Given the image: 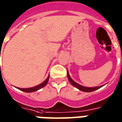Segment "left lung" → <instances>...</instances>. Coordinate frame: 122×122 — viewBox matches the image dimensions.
Masks as SVG:
<instances>
[{
    "instance_id": "obj_1",
    "label": "left lung",
    "mask_w": 122,
    "mask_h": 122,
    "mask_svg": "<svg viewBox=\"0 0 122 122\" xmlns=\"http://www.w3.org/2000/svg\"><path fill=\"white\" fill-rule=\"evenodd\" d=\"M67 76H68V79H69V82H71V84L72 86H74V87L78 88V90H81L82 92H93V91H95V90H98V89H99L101 87H102L103 86H98V87H84V86H80L78 84H77L76 82L73 81L72 78L70 76V75L69 74V72L67 71Z\"/></svg>"
}]
</instances>
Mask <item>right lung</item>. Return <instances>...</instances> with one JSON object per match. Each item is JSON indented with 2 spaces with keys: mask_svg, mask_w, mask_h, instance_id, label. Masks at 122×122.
<instances>
[{
  "mask_svg": "<svg viewBox=\"0 0 122 122\" xmlns=\"http://www.w3.org/2000/svg\"><path fill=\"white\" fill-rule=\"evenodd\" d=\"M49 78H50V75L48 76V77L47 78V79L45 81H44L42 83H41L40 84L36 86H35V87H30V88H20V87H17L19 90H21L23 92H27V93H30V92H36L37 90H40L41 88H42L43 87H44L48 83V80H49Z\"/></svg>",
  "mask_w": 122,
  "mask_h": 122,
  "instance_id": "1",
  "label": "right lung"
}]
</instances>
